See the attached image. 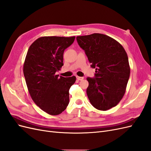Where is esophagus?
Masks as SVG:
<instances>
[{"label": "esophagus", "mask_w": 151, "mask_h": 151, "mask_svg": "<svg viewBox=\"0 0 151 151\" xmlns=\"http://www.w3.org/2000/svg\"><path fill=\"white\" fill-rule=\"evenodd\" d=\"M76 78H77V80H79V81H82V80H83V79H84V77H79V76H77V77H76Z\"/></svg>", "instance_id": "obj_1"}]
</instances>
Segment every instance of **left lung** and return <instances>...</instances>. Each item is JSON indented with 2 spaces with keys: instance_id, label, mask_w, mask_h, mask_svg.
Wrapping results in <instances>:
<instances>
[{
  "instance_id": "1",
  "label": "left lung",
  "mask_w": 151,
  "mask_h": 151,
  "mask_svg": "<svg viewBox=\"0 0 151 151\" xmlns=\"http://www.w3.org/2000/svg\"><path fill=\"white\" fill-rule=\"evenodd\" d=\"M77 41L96 68L94 78L88 77L86 93L91 104L106 111L124 96L130 73L125 50L116 40L100 33L77 36Z\"/></svg>"
}]
</instances>
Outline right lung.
I'll use <instances>...</instances> for the list:
<instances>
[{
  "label": "right lung",
  "mask_w": 151,
  "mask_h": 151,
  "mask_svg": "<svg viewBox=\"0 0 151 151\" xmlns=\"http://www.w3.org/2000/svg\"><path fill=\"white\" fill-rule=\"evenodd\" d=\"M75 38L42 36L27 52L23 73L29 93L35 103L49 115H59L69 103L68 91L76 77H58L55 74L63 65L64 50Z\"/></svg>",
  "instance_id": "obj_1"
}]
</instances>
